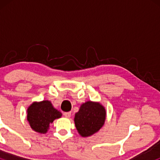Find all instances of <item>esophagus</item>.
I'll list each match as a JSON object with an SVG mask.
<instances>
[{"instance_id":"esophagus-1","label":"esophagus","mask_w":160,"mask_h":160,"mask_svg":"<svg viewBox=\"0 0 160 160\" xmlns=\"http://www.w3.org/2000/svg\"><path fill=\"white\" fill-rule=\"evenodd\" d=\"M71 112H65V113H64V116H65L66 118H70V117H71Z\"/></svg>"}]
</instances>
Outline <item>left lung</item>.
<instances>
[{"label":"left lung","mask_w":160,"mask_h":160,"mask_svg":"<svg viewBox=\"0 0 160 160\" xmlns=\"http://www.w3.org/2000/svg\"><path fill=\"white\" fill-rule=\"evenodd\" d=\"M105 119V108L98 102L89 101L81 104L75 113L74 123L79 134L82 137H88L98 132Z\"/></svg>","instance_id":"1"}]
</instances>
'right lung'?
Returning a JSON list of instances; mask_svg holds the SVG:
<instances>
[{
    "label": "right lung",
    "instance_id": "right-lung-1",
    "mask_svg": "<svg viewBox=\"0 0 160 160\" xmlns=\"http://www.w3.org/2000/svg\"><path fill=\"white\" fill-rule=\"evenodd\" d=\"M27 120L31 128L40 134L47 133L49 124L62 117V113L49 101L33 102L27 110Z\"/></svg>",
    "mask_w": 160,
    "mask_h": 160
}]
</instances>
